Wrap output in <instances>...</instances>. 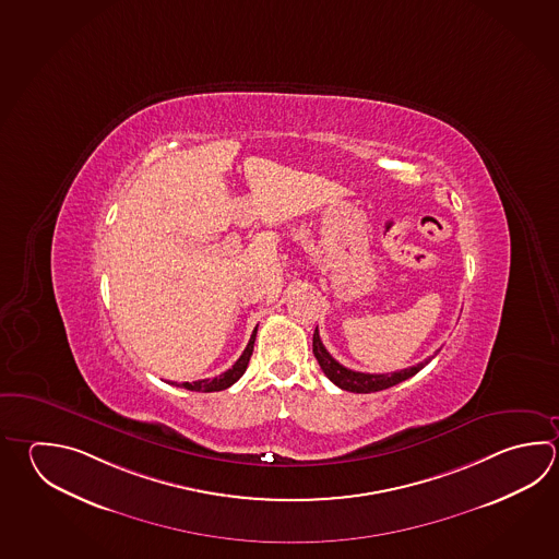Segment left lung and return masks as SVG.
Returning <instances> with one entry per match:
<instances>
[{
	"mask_svg": "<svg viewBox=\"0 0 559 559\" xmlns=\"http://www.w3.org/2000/svg\"><path fill=\"white\" fill-rule=\"evenodd\" d=\"M312 352L314 358L318 359L320 368L326 373L328 380L336 383L340 390L354 391V393H373V391L388 390L397 385L401 381L409 380L419 369L425 368L431 358L425 359L421 364L413 366V368L400 369V371H391V373H361L354 369L344 368L340 361L330 356V352L324 348L320 334L314 332L312 337Z\"/></svg>",
	"mask_w": 559,
	"mask_h": 559,
	"instance_id": "left-lung-1",
	"label": "left lung"
}]
</instances>
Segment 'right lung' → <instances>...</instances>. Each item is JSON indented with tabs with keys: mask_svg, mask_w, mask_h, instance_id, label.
<instances>
[{
	"mask_svg": "<svg viewBox=\"0 0 559 559\" xmlns=\"http://www.w3.org/2000/svg\"><path fill=\"white\" fill-rule=\"evenodd\" d=\"M254 336H257V328H254L253 336L249 340V344H247V348L242 352L241 358L233 364L231 369L223 371L222 376H217L213 380L183 381V383L171 381V385L183 388V390L201 391V393H211V391H223L231 388L233 383L241 378L245 369L249 366V359L253 356Z\"/></svg>",
	"mask_w": 559,
	"mask_h": 559,
	"instance_id": "right-lung-1",
	"label": "right lung"
}]
</instances>
